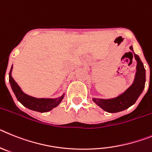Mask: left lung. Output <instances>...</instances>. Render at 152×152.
I'll return each mask as SVG.
<instances>
[{
	"instance_id": "8db88e82",
	"label": "left lung",
	"mask_w": 152,
	"mask_h": 152,
	"mask_svg": "<svg viewBox=\"0 0 152 152\" xmlns=\"http://www.w3.org/2000/svg\"><path fill=\"white\" fill-rule=\"evenodd\" d=\"M130 50L133 51L132 47H130ZM131 53L132 54V53ZM134 53V56L137 61L136 73L134 76V80L132 85L126 89L122 94L117 96L114 99H102L93 98V101L97 105L105 110V112L110 113H118L121 111L129 108L131 105L135 103L136 100L142 94L145 84V69L144 67L142 60L137 54ZM133 56V55H132Z\"/></svg>"
}]
</instances>
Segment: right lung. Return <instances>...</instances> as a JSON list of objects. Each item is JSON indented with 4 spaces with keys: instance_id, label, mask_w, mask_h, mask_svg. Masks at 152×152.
Returning <instances> with one entry per match:
<instances>
[{
    "instance_id": "obj_1",
    "label": "right lung",
    "mask_w": 152,
    "mask_h": 152,
    "mask_svg": "<svg viewBox=\"0 0 152 152\" xmlns=\"http://www.w3.org/2000/svg\"><path fill=\"white\" fill-rule=\"evenodd\" d=\"M12 68L13 66L9 73V82L18 100L22 105H24L25 107L28 108L31 110L39 112V113H47L52 110L53 108L56 107L60 103V102L63 99L64 94L56 99H37L25 94L11 76Z\"/></svg>"
}]
</instances>
